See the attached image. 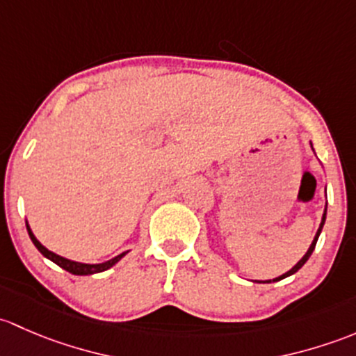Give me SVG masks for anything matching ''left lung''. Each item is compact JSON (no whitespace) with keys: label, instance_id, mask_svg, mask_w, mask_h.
<instances>
[{"label":"left lung","instance_id":"1","mask_svg":"<svg viewBox=\"0 0 356 356\" xmlns=\"http://www.w3.org/2000/svg\"><path fill=\"white\" fill-rule=\"evenodd\" d=\"M324 221H325V212H324V216H322V222H321V226H318V232H317V234H315V238H314V241H312V245H310V248H309V252H307L305 255H303L302 259H300V262L296 264L295 267H293V269H289L286 274H283V276H280V277H276V280H273V281H280V280H284V277H288V276H291V274H295L296 270L300 269V267L303 266V264L307 262V260H309V257L310 255H312V252H314V248H315V243H317V238H318V234H321V232H322V226H324ZM259 283H270V280L269 281H259Z\"/></svg>","mask_w":356,"mask_h":356}]
</instances>
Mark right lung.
<instances>
[{"label": "right lung", "instance_id": "obj_1", "mask_svg": "<svg viewBox=\"0 0 356 356\" xmlns=\"http://www.w3.org/2000/svg\"><path fill=\"white\" fill-rule=\"evenodd\" d=\"M27 232H29V236H31L32 243H34L35 247H38V250L41 252L44 257H47L49 260H53L54 264H58V266H60V267H63V269L68 270V273L76 274V276H87V274L102 273V270H106V269H109V267L115 266V264L118 262V260L122 259L124 254H127V252H123V254H120L118 257L108 260V262H104V264H80V262H73V260H68V259H65V257H60V255L53 254V252L47 250L46 247H42V245L39 243L38 238L34 236V233L31 232V228H29V225H27Z\"/></svg>", "mask_w": 356, "mask_h": 356}]
</instances>
